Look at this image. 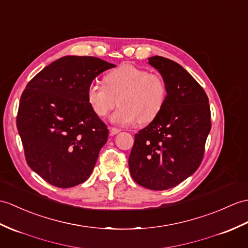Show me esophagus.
<instances>
[{
    "label": "esophagus",
    "instance_id": "34e87169",
    "mask_svg": "<svg viewBox=\"0 0 248 248\" xmlns=\"http://www.w3.org/2000/svg\"><path fill=\"white\" fill-rule=\"evenodd\" d=\"M108 130H110V134L111 135H115V134H117V133H119V132H120L119 129L112 128V126H110V128H108Z\"/></svg>",
    "mask_w": 248,
    "mask_h": 248
}]
</instances>
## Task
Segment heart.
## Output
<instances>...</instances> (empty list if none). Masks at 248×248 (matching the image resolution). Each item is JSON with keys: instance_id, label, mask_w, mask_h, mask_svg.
I'll return each mask as SVG.
<instances>
[{"instance_id": "heart-1", "label": "heart", "mask_w": 248, "mask_h": 248, "mask_svg": "<svg viewBox=\"0 0 248 248\" xmlns=\"http://www.w3.org/2000/svg\"><path fill=\"white\" fill-rule=\"evenodd\" d=\"M166 98L167 85L160 75L132 64L115 68L106 75L105 84L95 82L88 89V101L97 116L106 117L119 103L111 122L122 125L152 122Z\"/></svg>"}]
</instances>
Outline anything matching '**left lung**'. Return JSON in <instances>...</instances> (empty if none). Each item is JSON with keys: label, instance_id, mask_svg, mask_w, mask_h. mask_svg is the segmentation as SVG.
I'll return each instance as SVG.
<instances>
[{"label": "left lung", "instance_id": "8db88e82", "mask_svg": "<svg viewBox=\"0 0 248 248\" xmlns=\"http://www.w3.org/2000/svg\"><path fill=\"white\" fill-rule=\"evenodd\" d=\"M167 85L163 110L135 134L129 156L133 180L145 188H173L198 170L211 129L209 100L197 80L178 63L149 58Z\"/></svg>", "mask_w": 248, "mask_h": 248}]
</instances>
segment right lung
Instances as JSON below:
<instances>
[{
	"mask_svg": "<svg viewBox=\"0 0 248 248\" xmlns=\"http://www.w3.org/2000/svg\"><path fill=\"white\" fill-rule=\"evenodd\" d=\"M112 67L96 57L65 56L44 67L23 92L16 128L26 162L50 185L77 186L93 171L108 130L92 110L88 89Z\"/></svg>",
	"mask_w": 248,
	"mask_h": 248,
	"instance_id": "1",
	"label": "right lung"
}]
</instances>
